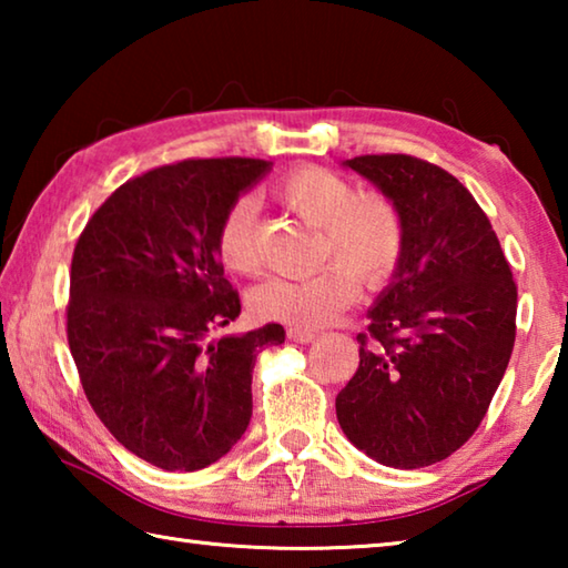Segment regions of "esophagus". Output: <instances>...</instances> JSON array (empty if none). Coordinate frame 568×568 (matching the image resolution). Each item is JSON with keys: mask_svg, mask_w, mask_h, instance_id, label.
<instances>
[{"mask_svg": "<svg viewBox=\"0 0 568 568\" xmlns=\"http://www.w3.org/2000/svg\"><path fill=\"white\" fill-rule=\"evenodd\" d=\"M287 338L293 343H311L315 338V331H303V328H291L287 331Z\"/></svg>", "mask_w": 568, "mask_h": 568, "instance_id": "esophagus-1", "label": "esophagus"}]
</instances>
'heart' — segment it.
<instances>
[{"instance_id":"b5f03b06","label":"heart","mask_w":568,"mask_h":568,"mask_svg":"<svg viewBox=\"0 0 568 568\" xmlns=\"http://www.w3.org/2000/svg\"><path fill=\"white\" fill-rule=\"evenodd\" d=\"M273 195L318 227L315 263H328L307 277H267L250 293L257 318L321 328L353 301L355 283L381 285L396 271L406 250V220L381 192H355L348 180L321 165H303L273 185ZM255 203L240 197L220 217L215 247L227 271L253 273Z\"/></svg>"}]
</instances>
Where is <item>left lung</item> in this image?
<instances>
[{"label": "left lung", "mask_w": 568, "mask_h": 568, "mask_svg": "<svg viewBox=\"0 0 568 568\" xmlns=\"http://www.w3.org/2000/svg\"><path fill=\"white\" fill-rule=\"evenodd\" d=\"M400 207L406 250L358 333L338 398L343 434L390 468H423L474 436L516 341V283L474 195L410 155L343 162Z\"/></svg>", "instance_id": "left-lung-1"}]
</instances>
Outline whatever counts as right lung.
<instances>
[{
  "label": "right lung",
  "instance_id": "obj_1",
  "mask_svg": "<svg viewBox=\"0 0 568 568\" xmlns=\"http://www.w3.org/2000/svg\"><path fill=\"white\" fill-rule=\"evenodd\" d=\"M273 162L182 160L132 178L74 245L67 341L90 406L120 444L162 470L223 458L253 416V365L285 341L267 323L210 341L240 315L215 237Z\"/></svg>",
  "mask_w": 568,
  "mask_h": 568
}]
</instances>
